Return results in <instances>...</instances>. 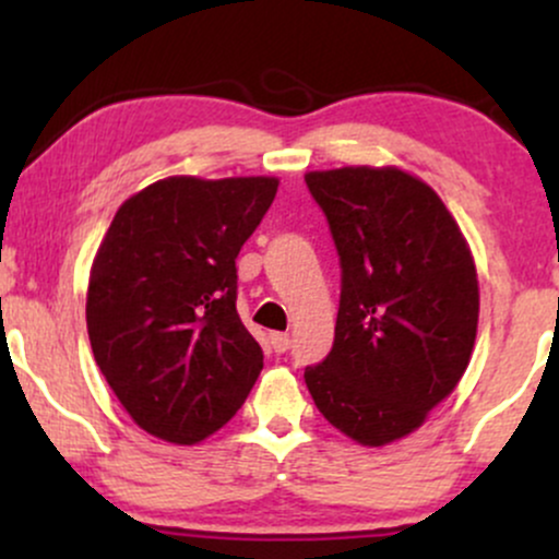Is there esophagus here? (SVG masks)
<instances>
[{"label": "esophagus", "mask_w": 559, "mask_h": 559, "mask_svg": "<svg viewBox=\"0 0 559 559\" xmlns=\"http://www.w3.org/2000/svg\"><path fill=\"white\" fill-rule=\"evenodd\" d=\"M271 344L278 355H284V352L288 349V344H292V338H288V333H271Z\"/></svg>", "instance_id": "obj_1"}]
</instances>
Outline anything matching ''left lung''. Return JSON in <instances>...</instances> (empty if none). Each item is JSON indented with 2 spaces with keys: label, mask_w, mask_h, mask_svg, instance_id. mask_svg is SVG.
Returning a JSON list of instances; mask_svg holds the SVG:
<instances>
[{
  "label": "left lung",
  "mask_w": 559,
  "mask_h": 559,
  "mask_svg": "<svg viewBox=\"0 0 559 559\" xmlns=\"http://www.w3.org/2000/svg\"><path fill=\"white\" fill-rule=\"evenodd\" d=\"M342 262L333 349L305 370L316 407L362 447L418 431L452 394L478 331V273L457 221L413 173L312 170Z\"/></svg>",
  "instance_id": "obj_1"
}]
</instances>
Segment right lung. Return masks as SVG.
<instances>
[{"label": "right lung", "mask_w": 559, "mask_h": 559, "mask_svg": "<svg viewBox=\"0 0 559 559\" xmlns=\"http://www.w3.org/2000/svg\"><path fill=\"white\" fill-rule=\"evenodd\" d=\"M275 191L271 176H170L115 213L88 275V342L146 433L199 444L258 381L262 349L236 312V258Z\"/></svg>", "instance_id": "right-lung-1"}]
</instances>
